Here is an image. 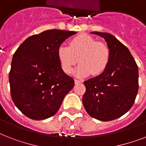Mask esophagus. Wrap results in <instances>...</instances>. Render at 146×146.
Returning a JSON list of instances; mask_svg holds the SVG:
<instances>
[{
    "mask_svg": "<svg viewBox=\"0 0 146 146\" xmlns=\"http://www.w3.org/2000/svg\"><path fill=\"white\" fill-rule=\"evenodd\" d=\"M74 81H75L76 84H78V83H82V80H75Z\"/></svg>",
    "mask_w": 146,
    "mask_h": 146,
    "instance_id": "obj_1",
    "label": "esophagus"
}]
</instances>
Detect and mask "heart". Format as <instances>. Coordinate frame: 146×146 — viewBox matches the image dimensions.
<instances>
[{
    "instance_id": "obj_1",
    "label": "heart",
    "mask_w": 146,
    "mask_h": 146,
    "mask_svg": "<svg viewBox=\"0 0 146 146\" xmlns=\"http://www.w3.org/2000/svg\"><path fill=\"white\" fill-rule=\"evenodd\" d=\"M57 58L64 73L70 74L73 66L80 63L75 71L78 77H84L92 73L100 75L105 70L110 60V50L104 42L81 34L70 40V46L61 45L57 49Z\"/></svg>"
}]
</instances>
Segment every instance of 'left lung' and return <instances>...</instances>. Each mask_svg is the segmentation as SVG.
Segmentation results:
<instances>
[{
  "label": "left lung",
  "instance_id": "left-lung-1",
  "mask_svg": "<svg viewBox=\"0 0 146 146\" xmlns=\"http://www.w3.org/2000/svg\"><path fill=\"white\" fill-rule=\"evenodd\" d=\"M104 38L110 50L105 70L84 82L82 103L87 113L102 121L120 117L133 105L139 89V69L129 49L113 35L92 32Z\"/></svg>",
  "mask_w": 146,
  "mask_h": 146
}]
</instances>
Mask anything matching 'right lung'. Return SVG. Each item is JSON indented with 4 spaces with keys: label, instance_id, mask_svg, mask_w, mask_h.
<instances>
[{
    "label": "right lung",
    "instance_id": "add662e5",
    "mask_svg": "<svg viewBox=\"0 0 146 146\" xmlns=\"http://www.w3.org/2000/svg\"><path fill=\"white\" fill-rule=\"evenodd\" d=\"M76 32L46 30L26 38L13 56L9 73L10 94L17 108L33 120L54 115L74 80L57 58L60 44Z\"/></svg>",
    "mask_w": 146,
    "mask_h": 146
}]
</instances>
